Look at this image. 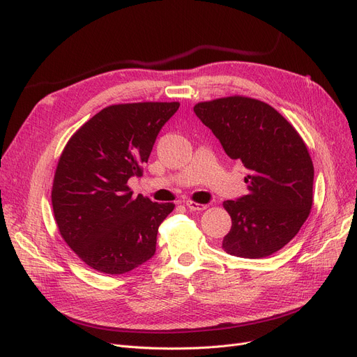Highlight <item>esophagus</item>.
Returning <instances> with one entry per match:
<instances>
[{"label":"esophagus","instance_id":"34e87169","mask_svg":"<svg viewBox=\"0 0 357 357\" xmlns=\"http://www.w3.org/2000/svg\"><path fill=\"white\" fill-rule=\"evenodd\" d=\"M185 205L191 211H202V210L207 208V204H199V202H195V201H186Z\"/></svg>","mask_w":357,"mask_h":357}]
</instances>
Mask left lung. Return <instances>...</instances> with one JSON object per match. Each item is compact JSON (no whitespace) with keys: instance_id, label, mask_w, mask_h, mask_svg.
<instances>
[{"instance_id":"1","label":"left lung","mask_w":357,"mask_h":357,"mask_svg":"<svg viewBox=\"0 0 357 357\" xmlns=\"http://www.w3.org/2000/svg\"><path fill=\"white\" fill-rule=\"evenodd\" d=\"M194 111L227 156L249 171V194L222 202L231 217L224 252L259 259L280 250L312 207L314 166L303 137L273 107L249 97L198 102Z\"/></svg>"}]
</instances>
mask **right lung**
Segmentation results:
<instances>
[{
  "label": "right lung",
  "instance_id": "obj_1",
  "mask_svg": "<svg viewBox=\"0 0 357 357\" xmlns=\"http://www.w3.org/2000/svg\"><path fill=\"white\" fill-rule=\"evenodd\" d=\"M178 108L179 102L109 105L66 143L52 207L62 238L89 268L121 275L155 255L159 226L175 204L133 197L127 182L143 175L160 128Z\"/></svg>",
  "mask_w": 357,
  "mask_h": 357
}]
</instances>
